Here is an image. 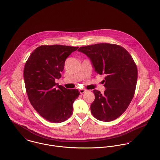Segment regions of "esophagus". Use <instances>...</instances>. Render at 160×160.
I'll return each mask as SVG.
<instances>
[{
    "mask_svg": "<svg viewBox=\"0 0 160 160\" xmlns=\"http://www.w3.org/2000/svg\"><path fill=\"white\" fill-rule=\"evenodd\" d=\"M86 91H86V89H81L79 90V92H80V93H81V94L85 93Z\"/></svg>",
    "mask_w": 160,
    "mask_h": 160,
    "instance_id": "1",
    "label": "esophagus"
}]
</instances>
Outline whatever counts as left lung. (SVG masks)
I'll return each mask as SVG.
<instances>
[{"instance_id": "8db88e82", "label": "left lung", "mask_w": 160, "mask_h": 160, "mask_svg": "<svg viewBox=\"0 0 160 160\" xmlns=\"http://www.w3.org/2000/svg\"><path fill=\"white\" fill-rule=\"evenodd\" d=\"M78 52L88 57L97 73L105 76L104 93L93 91L92 114L105 122L116 119L128 108L136 88L137 66L131 55L122 47L108 43L81 47Z\"/></svg>"}]
</instances>
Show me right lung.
Instances as JSON below:
<instances>
[{
  "instance_id": "add662e5",
  "label": "right lung",
  "mask_w": 160,
  "mask_h": 160,
  "mask_svg": "<svg viewBox=\"0 0 160 160\" xmlns=\"http://www.w3.org/2000/svg\"><path fill=\"white\" fill-rule=\"evenodd\" d=\"M78 47L41 46L28 58L24 80L29 100L38 113L55 123L65 121L72 113L73 103L79 95L55 82L61 78L66 59Z\"/></svg>"
}]
</instances>
